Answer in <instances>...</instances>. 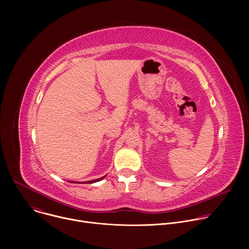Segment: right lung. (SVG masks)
Wrapping results in <instances>:
<instances>
[{
    "mask_svg": "<svg viewBox=\"0 0 249 249\" xmlns=\"http://www.w3.org/2000/svg\"><path fill=\"white\" fill-rule=\"evenodd\" d=\"M105 176H102L101 178H98V179H95V180H90V181H86V183H94V182H97V181H100L101 179H103ZM69 182H72V183H79L77 181H69Z\"/></svg>",
    "mask_w": 249,
    "mask_h": 249,
    "instance_id": "right-lung-1",
    "label": "right lung"
}]
</instances>
